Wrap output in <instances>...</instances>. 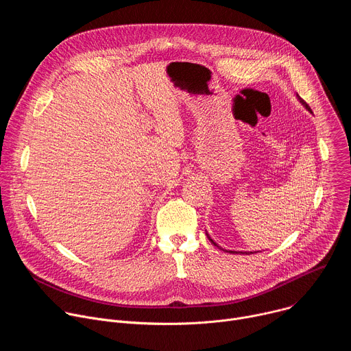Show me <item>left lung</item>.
Listing matches in <instances>:
<instances>
[{
	"mask_svg": "<svg viewBox=\"0 0 351 351\" xmlns=\"http://www.w3.org/2000/svg\"><path fill=\"white\" fill-rule=\"evenodd\" d=\"M298 98H300V97H298ZM300 103H302V104H303V106H304V107H306V108H307L310 112H313V111H311V108H310V106H308V104L304 101V99L300 98ZM208 239H210V237H208ZM210 240H211V243H213L214 245H217V247H218V244H217V243H215L213 239H210ZM229 253H236V252H229ZM250 254H252V253H250Z\"/></svg>",
	"mask_w": 351,
	"mask_h": 351,
	"instance_id": "left-lung-1",
	"label": "left lung"
}]
</instances>
